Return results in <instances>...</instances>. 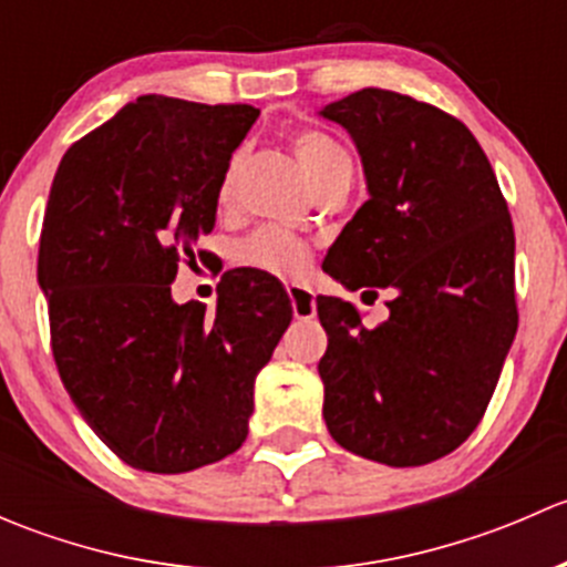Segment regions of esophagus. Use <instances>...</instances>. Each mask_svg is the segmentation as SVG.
Masks as SVG:
<instances>
[{
    "instance_id": "obj_1",
    "label": "esophagus",
    "mask_w": 567,
    "mask_h": 567,
    "mask_svg": "<svg viewBox=\"0 0 567 567\" xmlns=\"http://www.w3.org/2000/svg\"><path fill=\"white\" fill-rule=\"evenodd\" d=\"M288 296H290V307H293L296 318L299 320L316 318V296H312V290L299 288V285H288Z\"/></svg>"
}]
</instances>
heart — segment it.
<instances>
[{
    "label": "heart",
    "mask_w": 567,
    "mask_h": 567,
    "mask_svg": "<svg viewBox=\"0 0 567 567\" xmlns=\"http://www.w3.org/2000/svg\"><path fill=\"white\" fill-rule=\"evenodd\" d=\"M293 153L299 158V164L305 167L307 177L312 183L323 181L326 175L334 173L337 167H346L348 156L340 145H337L331 136L320 134V131H301L293 136ZM238 169H241V156H233L227 162L225 173L219 177V186H216V199L219 205H227L236 194V181ZM233 260L238 266L255 268V271L271 274V277H293L310 260V247L301 241L293 233L282 230V227H260L244 241L236 244L233 249Z\"/></svg>",
    "instance_id": "obj_1"
}]
</instances>
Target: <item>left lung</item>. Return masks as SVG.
Here are the masks:
<instances>
[{"label":"left lung","instance_id":"8db88e82","mask_svg":"<svg viewBox=\"0 0 567 567\" xmlns=\"http://www.w3.org/2000/svg\"><path fill=\"white\" fill-rule=\"evenodd\" d=\"M320 117L351 134L370 192L323 271L348 290L392 293L375 329L351 301L316 299L329 337L318 362L326 427L348 453L422 466L472 436L516 337L511 214L483 147L453 114L364 87Z\"/></svg>","mask_w":567,"mask_h":567}]
</instances>
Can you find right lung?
<instances>
[{"instance_id":"obj_1","label":"right lung","mask_w":567,"mask_h":567,"mask_svg":"<svg viewBox=\"0 0 567 567\" xmlns=\"http://www.w3.org/2000/svg\"><path fill=\"white\" fill-rule=\"evenodd\" d=\"M257 114L142 95L73 142L51 183L38 282L56 370L95 436L142 472H192L241 447L255 375L293 318L255 268L227 271L210 312L169 288L214 230L216 186Z\"/></svg>"}]
</instances>
